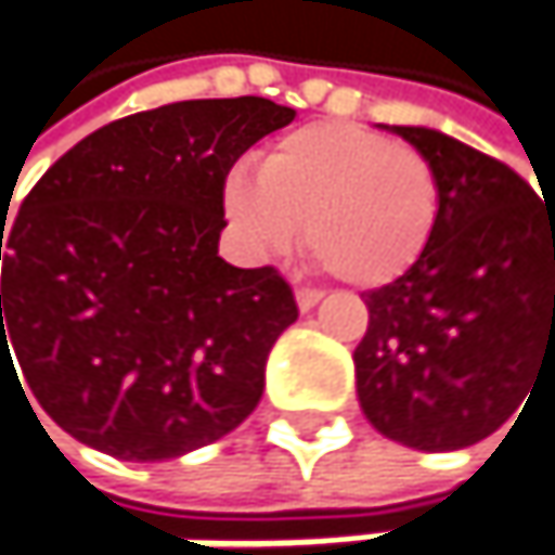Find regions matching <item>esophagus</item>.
Here are the masks:
<instances>
[{
	"instance_id": "esophagus-1",
	"label": "esophagus",
	"mask_w": 555,
	"mask_h": 555,
	"mask_svg": "<svg viewBox=\"0 0 555 555\" xmlns=\"http://www.w3.org/2000/svg\"><path fill=\"white\" fill-rule=\"evenodd\" d=\"M324 295L318 288H295V301H298V311H311Z\"/></svg>"
}]
</instances>
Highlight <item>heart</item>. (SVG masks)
<instances>
[{"label":"heart","instance_id":"1","mask_svg":"<svg viewBox=\"0 0 555 555\" xmlns=\"http://www.w3.org/2000/svg\"><path fill=\"white\" fill-rule=\"evenodd\" d=\"M440 198L424 154L350 121L295 128L263 154L260 179L237 169L224 182V215L250 254L288 250L305 221L308 254L357 288L398 282L424 260Z\"/></svg>","mask_w":555,"mask_h":555}]
</instances>
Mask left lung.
<instances>
[{
    "label": "left lung",
    "mask_w": 555,
    "mask_h": 555,
    "mask_svg": "<svg viewBox=\"0 0 555 555\" xmlns=\"http://www.w3.org/2000/svg\"><path fill=\"white\" fill-rule=\"evenodd\" d=\"M391 131L434 164L443 198L424 260L363 292L357 395L383 437L447 453L495 434L555 363V208L456 138Z\"/></svg>",
    "instance_id": "1"
}]
</instances>
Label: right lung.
<instances>
[{
	"instance_id": "1",
	"label": "right lung",
	"mask_w": 555,
	"mask_h": 555,
	"mask_svg": "<svg viewBox=\"0 0 555 555\" xmlns=\"http://www.w3.org/2000/svg\"><path fill=\"white\" fill-rule=\"evenodd\" d=\"M292 118L260 95L189 99L69 147L0 228V379H18L12 344L48 417L115 460L231 434L298 305L273 267L218 257L224 182Z\"/></svg>"
}]
</instances>
